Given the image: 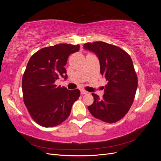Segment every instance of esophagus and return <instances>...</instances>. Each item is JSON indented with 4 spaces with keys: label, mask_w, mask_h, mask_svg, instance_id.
<instances>
[{
    "label": "esophagus",
    "mask_w": 161,
    "mask_h": 161,
    "mask_svg": "<svg viewBox=\"0 0 161 161\" xmlns=\"http://www.w3.org/2000/svg\"><path fill=\"white\" fill-rule=\"evenodd\" d=\"M86 93H88V92L86 91L85 90H84V89L80 90V94L81 95H84V94H86Z\"/></svg>",
    "instance_id": "1"
}]
</instances>
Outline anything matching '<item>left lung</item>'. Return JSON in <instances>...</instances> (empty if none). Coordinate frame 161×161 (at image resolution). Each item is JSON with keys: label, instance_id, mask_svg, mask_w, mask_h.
Segmentation results:
<instances>
[{"label": "left lung", "instance_id": "obj_1", "mask_svg": "<svg viewBox=\"0 0 161 161\" xmlns=\"http://www.w3.org/2000/svg\"><path fill=\"white\" fill-rule=\"evenodd\" d=\"M83 47L98 58L100 72L107 82L103 98L92 93L94 102L88 109L97 119L116 122L128 113L137 90L138 78L131 58L120 47L103 42L87 43Z\"/></svg>", "mask_w": 161, "mask_h": 161}]
</instances>
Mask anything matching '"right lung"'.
<instances>
[{
	"mask_svg": "<svg viewBox=\"0 0 161 161\" xmlns=\"http://www.w3.org/2000/svg\"><path fill=\"white\" fill-rule=\"evenodd\" d=\"M80 46L66 43L42 48L30 58L22 79L23 101L33 120L43 127L60 124L70 115L80 97L79 89L68 90L56 85L67 79L66 64L71 53Z\"/></svg>",
	"mask_w": 161,
	"mask_h": 161,
	"instance_id": "add662e5",
	"label": "right lung"
}]
</instances>
